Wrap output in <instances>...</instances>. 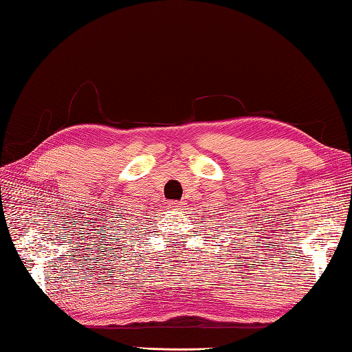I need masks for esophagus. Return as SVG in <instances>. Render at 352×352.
Instances as JSON below:
<instances>
[{
    "mask_svg": "<svg viewBox=\"0 0 352 352\" xmlns=\"http://www.w3.org/2000/svg\"><path fill=\"white\" fill-rule=\"evenodd\" d=\"M178 201H175V200H172V201H168V208L169 210H178Z\"/></svg>",
    "mask_w": 352,
    "mask_h": 352,
    "instance_id": "obj_1",
    "label": "esophagus"
}]
</instances>
